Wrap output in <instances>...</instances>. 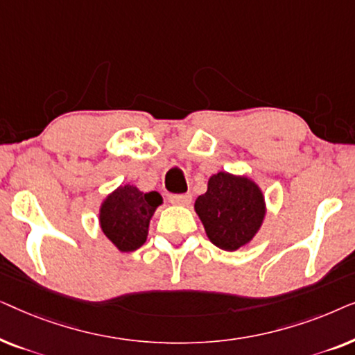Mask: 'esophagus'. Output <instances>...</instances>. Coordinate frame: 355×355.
<instances>
[{
    "instance_id": "obj_1",
    "label": "esophagus",
    "mask_w": 355,
    "mask_h": 355,
    "mask_svg": "<svg viewBox=\"0 0 355 355\" xmlns=\"http://www.w3.org/2000/svg\"><path fill=\"white\" fill-rule=\"evenodd\" d=\"M169 202L173 205H189L192 202L191 193H179V196H169Z\"/></svg>"
}]
</instances>
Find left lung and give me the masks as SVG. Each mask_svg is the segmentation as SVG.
<instances>
[{
	"label": "left lung",
	"instance_id": "left-lung-1",
	"mask_svg": "<svg viewBox=\"0 0 355 355\" xmlns=\"http://www.w3.org/2000/svg\"><path fill=\"white\" fill-rule=\"evenodd\" d=\"M196 211L208 239L223 250L245 245L263 221L265 202L250 179L218 173L208 181L207 192L196 200Z\"/></svg>",
	"mask_w": 355,
	"mask_h": 355
}]
</instances>
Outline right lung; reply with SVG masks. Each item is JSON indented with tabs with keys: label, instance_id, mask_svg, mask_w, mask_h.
<instances>
[{
	"label": "right lung",
	"instance_id": "1",
	"mask_svg": "<svg viewBox=\"0 0 355 355\" xmlns=\"http://www.w3.org/2000/svg\"><path fill=\"white\" fill-rule=\"evenodd\" d=\"M158 205V192L144 193L129 184L121 186L101 205V230L121 252L137 250L147 241L150 218Z\"/></svg>",
	"mask_w": 355,
	"mask_h": 355
}]
</instances>
